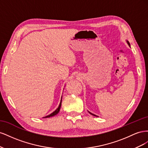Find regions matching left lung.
Returning <instances> with one entry per match:
<instances>
[{"label":"left lung","mask_w":148,"mask_h":148,"mask_svg":"<svg viewBox=\"0 0 148 148\" xmlns=\"http://www.w3.org/2000/svg\"><path fill=\"white\" fill-rule=\"evenodd\" d=\"M127 43H128V45H129V46H130V43H129V42L127 41ZM89 114H91V115H94V116H96V117H97V115H95V114H92V113H91V112H89Z\"/></svg>","instance_id":"8db88e82"}]
</instances>
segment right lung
<instances>
[{
	"label": "right lung",
	"mask_w": 148,
	"mask_h": 148,
	"mask_svg": "<svg viewBox=\"0 0 148 148\" xmlns=\"http://www.w3.org/2000/svg\"><path fill=\"white\" fill-rule=\"evenodd\" d=\"M62 98H61V101H60V104H59V107H58V108L54 112H53L52 114H51L50 115H47V116H46V117H44L43 118H49V117H53V116H54V115H57L58 113H59V112L60 111V107H61V104H62Z\"/></svg>",
	"instance_id": "add662e5"
}]
</instances>
